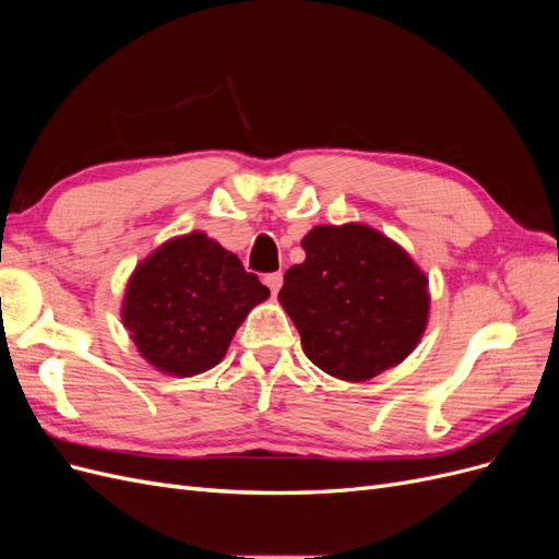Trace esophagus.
Segmentation results:
<instances>
[{
	"mask_svg": "<svg viewBox=\"0 0 559 559\" xmlns=\"http://www.w3.org/2000/svg\"><path fill=\"white\" fill-rule=\"evenodd\" d=\"M282 284H284V275L282 273L265 275V286H267L270 292H273V296H277V292L282 289Z\"/></svg>",
	"mask_w": 559,
	"mask_h": 559,
	"instance_id": "obj_1",
	"label": "esophagus"
}]
</instances>
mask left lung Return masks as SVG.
I'll use <instances>...</instances> for the list:
<instances>
[{
    "label": "left lung",
    "mask_w": 559,
    "mask_h": 559,
    "mask_svg": "<svg viewBox=\"0 0 559 559\" xmlns=\"http://www.w3.org/2000/svg\"><path fill=\"white\" fill-rule=\"evenodd\" d=\"M306 261L284 275L280 302L306 357L345 382L399 366L429 324V277L401 245L366 224L314 226Z\"/></svg>",
    "instance_id": "1"
}]
</instances>
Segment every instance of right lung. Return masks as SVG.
<instances>
[{"instance_id":"1","label":"right lung","mask_w":559,"mask_h":559,"mask_svg":"<svg viewBox=\"0 0 559 559\" xmlns=\"http://www.w3.org/2000/svg\"><path fill=\"white\" fill-rule=\"evenodd\" d=\"M267 296L235 253L193 230L163 242L132 270L121 319L146 364L191 378L226 357L235 331Z\"/></svg>"}]
</instances>
